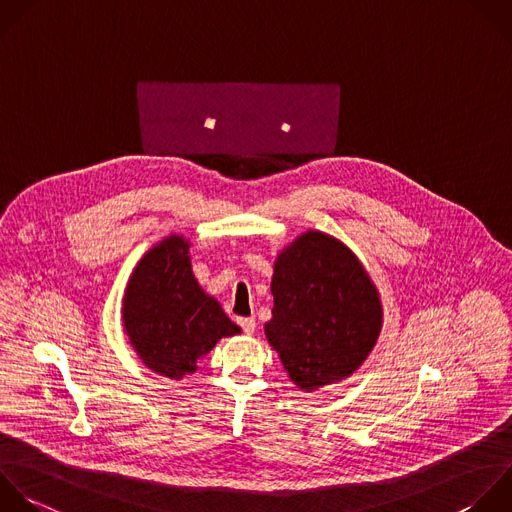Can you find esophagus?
Here are the masks:
<instances>
[{"label":"esophagus","instance_id":"obj_1","mask_svg":"<svg viewBox=\"0 0 512 512\" xmlns=\"http://www.w3.org/2000/svg\"><path fill=\"white\" fill-rule=\"evenodd\" d=\"M238 324L242 326L244 334H254V330H256V318H254V316H248V318H240V320H238Z\"/></svg>","mask_w":512,"mask_h":512}]
</instances>
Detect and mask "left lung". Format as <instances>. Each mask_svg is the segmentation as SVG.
<instances>
[{"instance_id":"left-lung-1","label":"left lung","mask_w":512,"mask_h":512,"mask_svg":"<svg viewBox=\"0 0 512 512\" xmlns=\"http://www.w3.org/2000/svg\"><path fill=\"white\" fill-rule=\"evenodd\" d=\"M266 338L290 380L312 392L350 376L374 348L382 306L358 258L322 232L294 240L274 264Z\"/></svg>"}]
</instances>
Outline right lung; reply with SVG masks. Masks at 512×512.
Listing matches in <instances>:
<instances>
[{"instance_id":"right-lung-1","label":"right lung","mask_w":512,"mask_h":512,"mask_svg":"<svg viewBox=\"0 0 512 512\" xmlns=\"http://www.w3.org/2000/svg\"><path fill=\"white\" fill-rule=\"evenodd\" d=\"M190 244L164 238L136 266L124 294V328L142 362L168 378L196 372L198 360L240 328L192 274Z\"/></svg>"}]
</instances>
